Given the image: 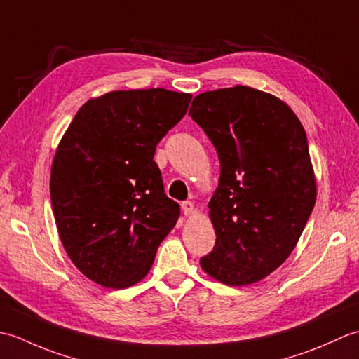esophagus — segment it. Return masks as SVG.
Returning <instances> with one entry per match:
<instances>
[{
    "instance_id": "obj_1",
    "label": "esophagus",
    "mask_w": 359,
    "mask_h": 359,
    "mask_svg": "<svg viewBox=\"0 0 359 359\" xmlns=\"http://www.w3.org/2000/svg\"><path fill=\"white\" fill-rule=\"evenodd\" d=\"M182 211H184L185 216L193 215V212H194V203L191 201H185L184 203H182Z\"/></svg>"
}]
</instances>
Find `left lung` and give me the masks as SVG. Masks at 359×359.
Instances as JSON below:
<instances>
[{
	"label": "left lung",
	"mask_w": 359,
	"mask_h": 359,
	"mask_svg": "<svg viewBox=\"0 0 359 359\" xmlns=\"http://www.w3.org/2000/svg\"><path fill=\"white\" fill-rule=\"evenodd\" d=\"M188 116L220 160L216 243L201 265L226 285L253 284L290 256L315 207L306 131L284 102L248 86L197 95Z\"/></svg>",
	"instance_id": "8db88e82"
}]
</instances>
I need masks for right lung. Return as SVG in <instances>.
<instances>
[{
	"label": "right lung",
	"instance_id": "obj_1",
	"mask_svg": "<svg viewBox=\"0 0 359 359\" xmlns=\"http://www.w3.org/2000/svg\"><path fill=\"white\" fill-rule=\"evenodd\" d=\"M191 95L112 90L85 103L58 144L50 202L67 256L90 280L126 288L147 276L180 216L165 194L156 147Z\"/></svg>",
	"mask_w": 359,
	"mask_h": 359
}]
</instances>
